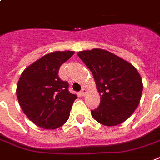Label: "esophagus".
I'll return each instance as SVG.
<instances>
[{
	"label": "esophagus",
	"instance_id": "34e87169",
	"mask_svg": "<svg viewBox=\"0 0 160 160\" xmlns=\"http://www.w3.org/2000/svg\"><path fill=\"white\" fill-rule=\"evenodd\" d=\"M86 94H87V90L85 88H83L82 90H81V91H80V95L82 96H85Z\"/></svg>",
	"mask_w": 160,
	"mask_h": 160
}]
</instances>
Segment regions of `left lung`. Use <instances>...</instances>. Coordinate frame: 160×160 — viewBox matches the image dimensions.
Returning <instances> with one entry per match:
<instances>
[{
  "label": "left lung",
  "mask_w": 160,
  "mask_h": 160,
  "mask_svg": "<svg viewBox=\"0 0 160 160\" xmlns=\"http://www.w3.org/2000/svg\"><path fill=\"white\" fill-rule=\"evenodd\" d=\"M92 72L101 103L92 118L104 126H116L130 118L139 104L143 88L137 69L109 51L93 48L77 53Z\"/></svg>",
  "instance_id": "left-lung-1"
}]
</instances>
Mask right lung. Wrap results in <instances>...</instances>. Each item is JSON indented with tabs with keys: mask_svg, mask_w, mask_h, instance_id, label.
<instances>
[{
	"mask_svg": "<svg viewBox=\"0 0 160 160\" xmlns=\"http://www.w3.org/2000/svg\"><path fill=\"white\" fill-rule=\"evenodd\" d=\"M74 51H54L28 66L22 73L17 96L24 114L35 125L43 129H56L69 118L77 96L69 91V84L58 77L62 64Z\"/></svg>",
	"mask_w": 160,
	"mask_h": 160,
	"instance_id": "right-lung-1",
	"label": "right lung"
}]
</instances>
